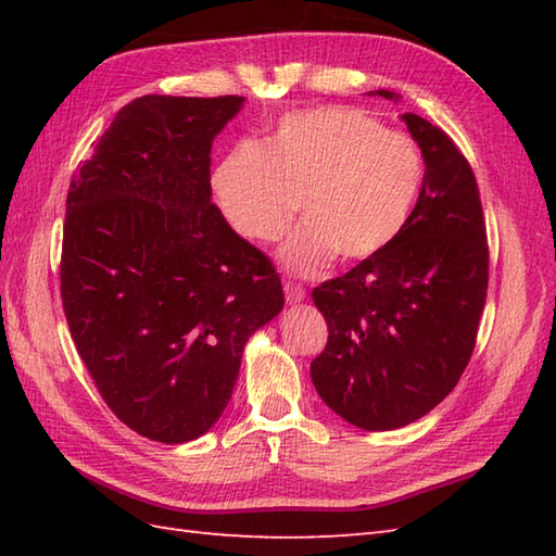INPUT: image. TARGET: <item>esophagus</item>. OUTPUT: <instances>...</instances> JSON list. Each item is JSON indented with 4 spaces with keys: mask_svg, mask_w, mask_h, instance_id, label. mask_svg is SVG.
<instances>
[{
    "mask_svg": "<svg viewBox=\"0 0 556 556\" xmlns=\"http://www.w3.org/2000/svg\"><path fill=\"white\" fill-rule=\"evenodd\" d=\"M285 293H287V303H291V305L301 303L305 299V289L299 287V285H293V281H287Z\"/></svg>",
    "mask_w": 556,
    "mask_h": 556,
    "instance_id": "esophagus-1",
    "label": "esophagus"
}]
</instances>
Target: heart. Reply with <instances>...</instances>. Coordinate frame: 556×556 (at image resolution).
Returning <instances> with one entry per match:
<instances>
[{
  "label": "heart",
  "mask_w": 556,
  "mask_h": 556,
  "mask_svg": "<svg viewBox=\"0 0 556 556\" xmlns=\"http://www.w3.org/2000/svg\"><path fill=\"white\" fill-rule=\"evenodd\" d=\"M416 140L387 131L353 108L289 112L265 146L241 140L212 172V193L229 227L255 243L281 239L301 203L305 224L281 263L315 275L334 255L358 263L406 227L422 188Z\"/></svg>",
  "instance_id": "heart-1"
}]
</instances>
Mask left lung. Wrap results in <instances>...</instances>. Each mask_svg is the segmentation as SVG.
Masks as SVG:
<instances>
[{
	"label": "left lung",
	"mask_w": 556,
	"mask_h": 556,
	"mask_svg": "<svg viewBox=\"0 0 556 556\" xmlns=\"http://www.w3.org/2000/svg\"><path fill=\"white\" fill-rule=\"evenodd\" d=\"M377 96L396 100L394 92ZM425 176L384 251L313 289L327 346L311 363L325 404L363 430H396L452 392L473 356L490 251L476 174L440 126L401 114Z\"/></svg>",
	"instance_id": "8db88e82"
}]
</instances>
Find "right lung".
I'll use <instances>...</instances> for the list:
<instances>
[{"label": "right lung", "mask_w": 556, "mask_h": 556, "mask_svg": "<svg viewBox=\"0 0 556 556\" xmlns=\"http://www.w3.org/2000/svg\"><path fill=\"white\" fill-rule=\"evenodd\" d=\"M243 98L124 104L66 195L62 303L104 404L184 444L227 408L248 337L285 308L271 260L212 203L210 150Z\"/></svg>", "instance_id": "add662e5"}]
</instances>
